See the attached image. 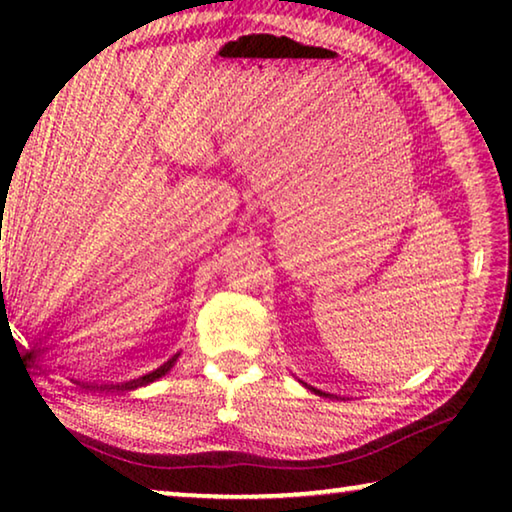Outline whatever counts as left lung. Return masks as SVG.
<instances>
[{
    "label": "left lung",
    "instance_id": "8db88e82",
    "mask_svg": "<svg viewBox=\"0 0 512 512\" xmlns=\"http://www.w3.org/2000/svg\"><path fill=\"white\" fill-rule=\"evenodd\" d=\"M318 395H323V397H332V395H327V393H323V391H316Z\"/></svg>",
    "mask_w": 512,
    "mask_h": 512
}]
</instances>
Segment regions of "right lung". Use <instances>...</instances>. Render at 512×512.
Returning <instances> with one entry per match:
<instances>
[{"label":"right lung","mask_w":512,"mask_h":512,"mask_svg":"<svg viewBox=\"0 0 512 512\" xmlns=\"http://www.w3.org/2000/svg\"><path fill=\"white\" fill-rule=\"evenodd\" d=\"M176 359H178V354L176 357H171L167 363H162V366L158 368V370H153V372H149V375H144V377H137V379H131V381H124V384H110V386H94V384H81L83 388H88V391H133V388H140V386H146V384H151V381H155V379H160L162 375H167V372L171 370V366L173 363H176Z\"/></svg>","instance_id":"right-lung-1"}]
</instances>
